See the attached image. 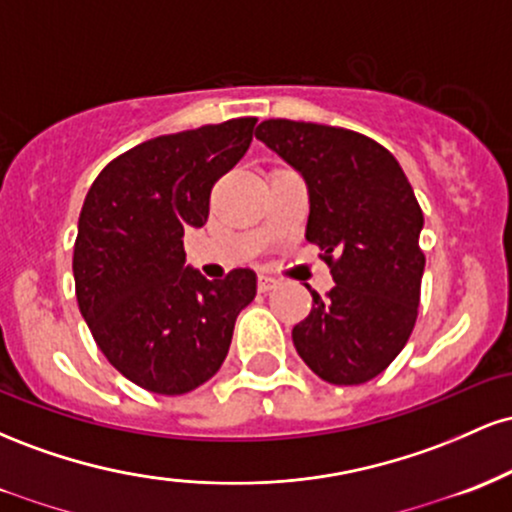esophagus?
Returning <instances> with one entry per match:
<instances>
[{
	"label": "esophagus",
	"mask_w": 512,
	"mask_h": 512,
	"mask_svg": "<svg viewBox=\"0 0 512 512\" xmlns=\"http://www.w3.org/2000/svg\"><path fill=\"white\" fill-rule=\"evenodd\" d=\"M274 286H276V279H272V276H267V274L257 276V289H260L262 293L264 291H272Z\"/></svg>",
	"instance_id": "esophagus-1"
}]
</instances>
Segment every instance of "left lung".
<instances>
[{"mask_svg": "<svg viewBox=\"0 0 512 512\" xmlns=\"http://www.w3.org/2000/svg\"><path fill=\"white\" fill-rule=\"evenodd\" d=\"M255 137L308 185L305 238L330 264L334 289L293 327L305 366L332 385H361L395 361L419 313L424 214L397 158L344 127L264 120Z\"/></svg>", "mask_w": 512, "mask_h": 512, "instance_id": "left-lung-1", "label": "left lung"}]
</instances>
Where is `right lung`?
Wrapping results in <instances>:
<instances>
[{
  "label": "right lung",
  "instance_id": "obj_1",
  "mask_svg": "<svg viewBox=\"0 0 512 512\" xmlns=\"http://www.w3.org/2000/svg\"><path fill=\"white\" fill-rule=\"evenodd\" d=\"M255 117L163 134L93 180L74 243L76 301L113 366L156 395H185L221 368L252 269L209 281L185 264L182 236L202 228L214 182L245 156Z\"/></svg>",
  "mask_w": 512,
  "mask_h": 512
}]
</instances>
